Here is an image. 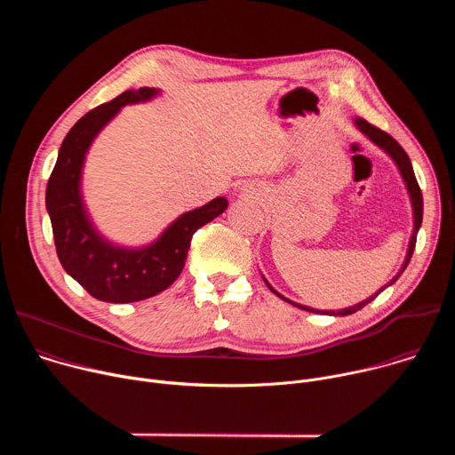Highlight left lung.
Segmentation results:
<instances>
[{"instance_id":"obj_1","label":"left lung","mask_w":455,"mask_h":455,"mask_svg":"<svg viewBox=\"0 0 455 455\" xmlns=\"http://www.w3.org/2000/svg\"><path fill=\"white\" fill-rule=\"evenodd\" d=\"M355 124H356V127L360 129V132L371 140V142H374L378 148H381L388 156H391L395 162H396V165H398V169H400V172H402V178H403V181H405V185H407V190H409V196H411V204H412V211H414V230H412V235H411V241H409V250H407V257H405V261H403V267H402V270L398 272V275H395L391 281H388L383 288H379L374 295H371L369 299H365V300H362V302H358V304H355V306H351V307H344V309H339V311H322V309H313V307H307V306H302V304H297V302H293V300H290V299H286V297H283L279 291H275L272 286H270V283L265 279V283H267V286L277 295V297H281L283 300H286V302H290V304H293V306H297V307H300V309H306V311H311V313H326V315H335V316H346V315H351V313H355V311H358V309H362L365 304H369L371 300H374V297H378L379 295V291H383L387 286H391V284H395L396 281H398V277L403 274V270L407 268V265L411 263V257H412V253H414V246H416V237H418V230H419V227H421V221H423V196H421V188H419V185H418V180H416V174H414V169H412V164H411V158H409V155L403 151V148L391 137L388 133H385V132H381V129H378L376 125H372V124H369L367 120H363V118H360V116H356L355 118Z\"/></svg>"}]
</instances>
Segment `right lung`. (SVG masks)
<instances>
[{
    "instance_id": "1",
    "label": "right lung",
    "mask_w": 455,
    "mask_h": 455,
    "mask_svg": "<svg viewBox=\"0 0 455 455\" xmlns=\"http://www.w3.org/2000/svg\"><path fill=\"white\" fill-rule=\"evenodd\" d=\"M155 95L156 88L127 90L79 118L60 144L46 185V211L59 261L92 297L104 302H137L169 288L185 267L194 232L228 207L227 198L220 196L181 214L155 243L135 250L111 244L92 225L81 196L86 153L122 106L146 102Z\"/></svg>"
}]
</instances>
